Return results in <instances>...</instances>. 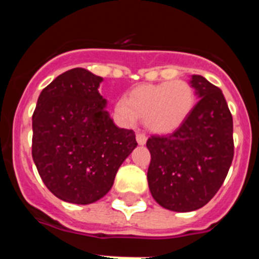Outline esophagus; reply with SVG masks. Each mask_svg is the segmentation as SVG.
Returning <instances> with one entry per match:
<instances>
[{
    "label": "esophagus",
    "mask_w": 259,
    "mask_h": 259,
    "mask_svg": "<svg viewBox=\"0 0 259 259\" xmlns=\"http://www.w3.org/2000/svg\"><path fill=\"white\" fill-rule=\"evenodd\" d=\"M136 140L139 143V145H144L146 143V136L143 132H137L136 134Z\"/></svg>",
    "instance_id": "34e87169"
}]
</instances>
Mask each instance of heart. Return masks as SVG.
Returning a JSON list of instances; mask_svg holds the SVG:
<instances>
[{
	"mask_svg": "<svg viewBox=\"0 0 259 259\" xmlns=\"http://www.w3.org/2000/svg\"><path fill=\"white\" fill-rule=\"evenodd\" d=\"M194 104L196 92L192 84L178 79L137 87L127 98H119L114 111L124 124H135L141 116L149 131L168 134L183 124Z\"/></svg>",
	"mask_w": 259,
	"mask_h": 259,
	"instance_id": "1",
	"label": "heart"
}]
</instances>
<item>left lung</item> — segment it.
I'll use <instances>...</instances> for the list:
<instances>
[{"instance_id": "1", "label": "left lung", "mask_w": 259, "mask_h": 259, "mask_svg": "<svg viewBox=\"0 0 259 259\" xmlns=\"http://www.w3.org/2000/svg\"><path fill=\"white\" fill-rule=\"evenodd\" d=\"M198 102L179 128L146 141L148 184L153 198L171 211L205 206L223 184L233 159V122L223 93L192 75Z\"/></svg>"}]
</instances>
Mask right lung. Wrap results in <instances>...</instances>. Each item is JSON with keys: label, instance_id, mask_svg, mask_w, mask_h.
Instances as JSON below:
<instances>
[{"label": "right lung", "instance_id": "1", "mask_svg": "<svg viewBox=\"0 0 259 259\" xmlns=\"http://www.w3.org/2000/svg\"><path fill=\"white\" fill-rule=\"evenodd\" d=\"M101 76L68 70L42 89L32 115V158L59 200L88 205L111 189L137 146L132 130L114 124L98 88Z\"/></svg>", "mask_w": 259, "mask_h": 259}]
</instances>
